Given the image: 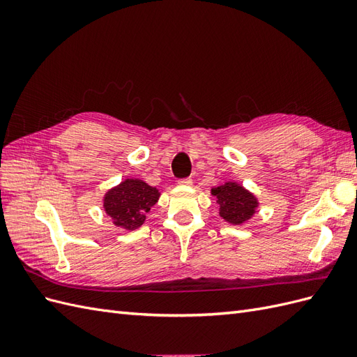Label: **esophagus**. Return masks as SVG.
Instances as JSON below:
<instances>
[{
	"label": "esophagus",
	"mask_w": 357,
	"mask_h": 357,
	"mask_svg": "<svg viewBox=\"0 0 357 357\" xmlns=\"http://www.w3.org/2000/svg\"><path fill=\"white\" fill-rule=\"evenodd\" d=\"M193 183V180L190 178V177H186V178H181V180H178V185H181V186H190Z\"/></svg>",
	"instance_id": "1"
}]
</instances>
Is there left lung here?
Here are the masks:
<instances>
[{"mask_svg": "<svg viewBox=\"0 0 357 357\" xmlns=\"http://www.w3.org/2000/svg\"><path fill=\"white\" fill-rule=\"evenodd\" d=\"M211 195L218 198L220 218L232 225H243L250 220L259 207L257 198L236 181H226L225 185L211 189Z\"/></svg>", "mask_w": 357, "mask_h": 357, "instance_id": "left-lung-1", "label": "left lung"}]
</instances>
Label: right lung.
I'll return each instance as SVG.
<instances>
[{
	"label": "right lung",
	"instance_id": "right-lung-1",
	"mask_svg": "<svg viewBox=\"0 0 357 357\" xmlns=\"http://www.w3.org/2000/svg\"><path fill=\"white\" fill-rule=\"evenodd\" d=\"M160 193L139 178H125L121 185L105 192L102 207L113 225L126 231L139 228L146 214L158 202Z\"/></svg>",
	"mask_w": 357,
	"mask_h": 357
}]
</instances>
